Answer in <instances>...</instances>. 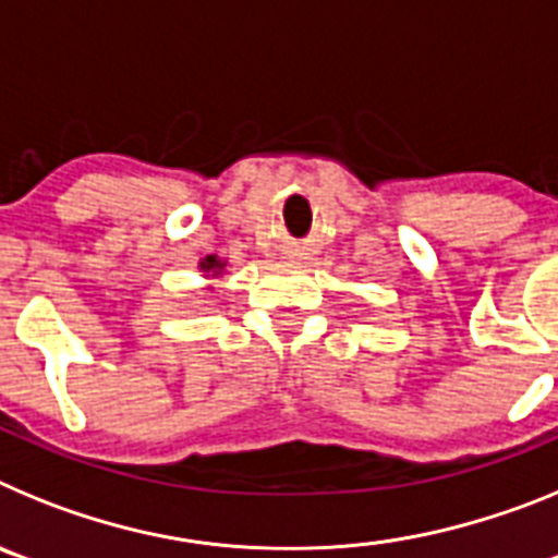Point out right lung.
Segmentation results:
<instances>
[{
    "label": "right lung",
    "instance_id": "obj_1",
    "mask_svg": "<svg viewBox=\"0 0 558 558\" xmlns=\"http://www.w3.org/2000/svg\"><path fill=\"white\" fill-rule=\"evenodd\" d=\"M198 270L204 274V279H218V276H223V270H226V259H220L218 254H209L201 259Z\"/></svg>",
    "mask_w": 558,
    "mask_h": 558
}]
</instances>
